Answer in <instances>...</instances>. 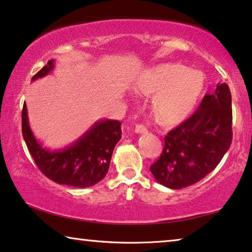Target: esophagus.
Segmentation results:
<instances>
[{
  "instance_id": "1",
  "label": "esophagus",
  "mask_w": 252,
  "mask_h": 252,
  "mask_svg": "<svg viewBox=\"0 0 252 252\" xmlns=\"http://www.w3.org/2000/svg\"><path fill=\"white\" fill-rule=\"evenodd\" d=\"M134 132L137 133H146L147 132V127L143 126V125H136L134 126Z\"/></svg>"
}]
</instances>
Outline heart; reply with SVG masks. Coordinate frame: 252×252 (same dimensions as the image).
Returning a JSON list of instances; mask_svg holds the SVG:
<instances>
[{
	"instance_id": "1",
	"label": "heart",
	"mask_w": 252,
	"mask_h": 252,
	"mask_svg": "<svg viewBox=\"0 0 252 252\" xmlns=\"http://www.w3.org/2000/svg\"><path fill=\"white\" fill-rule=\"evenodd\" d=\"M205 86L204 75L180 63H162L140 72L132 82L137 94H155L151 102L153 119L163 126L183 122L195 108Z\"/></svg>"
}]
</instances>
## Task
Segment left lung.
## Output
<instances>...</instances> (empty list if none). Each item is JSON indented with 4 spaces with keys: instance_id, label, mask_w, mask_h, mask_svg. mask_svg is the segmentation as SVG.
I'll return each mask as SVG.
<instances>
[{
    "instance_id": "1",
    "label": "left lung",
    "mask_w": 252,
    "mask_h": 252,
    "mask_svg": "<svg viewBox=\"0 0 252 252\" xmlns=\"http://www.w3.org/2000/svg\"><path fill=\"white\" fill-rule=\"evenodd\" d=\"M232 95L226 83L205 94L200 106L164 137L161 157L151 172L161 185L180 189L200 182L231 147Z\"/></svg>"
}]
</instances>
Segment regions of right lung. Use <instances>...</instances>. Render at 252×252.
I'll return each mask as SVG.
<instances>
[{"label": "right lung", "instance_id": "1", "mask_svg": "<svg viewBox=\"0 0 252 252\" xmlns=\"http://www.w3.org/2000/svg\"><path fill=\"white\" fill-rule=\"evenodd\" d=\"M55 60H49L32 81L49 74ZM21 130L28 151L45 177L60 185L89 187L100 182L108 172L115 145L121 139V122L102 120L92 126L79 140L59 151H49L35 139L28 125L27 106L21 113Z\"/></svg>", "mask_w": 252, "mask_h": 252}]
</instances>
